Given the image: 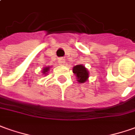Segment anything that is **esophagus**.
Returning <instances> with one entry per match:
<instances>
[{
    "instance_id": "1",
    "label": "esophagus",
    "mask_w": 135,
    "mask_h": 135,
    "mask_svg": "<svg viewBox=\"0 0 135 135\" xmlns=\"http://www.w3.org/2000/svg\"><path fill=\"white\" fill-rule=\"evenodd\" d=\"M58 62H59V63L60 64V65H65V59H64L63 58L59 59Z\"/></svg>"
}]
</instances>
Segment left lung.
Masks as SVG:
<instances>
[{"label":"left lung","instance_id":"left-lung-1","mask_svg":"<svg viewBox=\"0 0 135 135\" xmlns=\"http://www.w3.org/2000/svg\"><path fill=\"white\" fill-rule=\"evenodd\" d=\"M73 73L76 77L77 81L79 83H85L88 81L89 71L83 65H77L73 68Z\"/></svg>","mask_w":135,"mask_h":135}]
</instances>
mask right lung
<instances>
[{
    "label": "right lung",
    "instance_id": "right-lung-1",
    "mask_svg": "<svg viewBox=\"0 0 135 135\" xmlns=\"http://www.w3.org/2000/svg\"><path fill=\"white\" fill-rule=\"evenodd\" d=\"M51 68V67H45L44 68L42 69V74H43L44 76H46V74H48V72L49 71V70H50Z\"/></svg>",
    "mask_w": 135,
    "mask_h": 135
}]
</instances>
